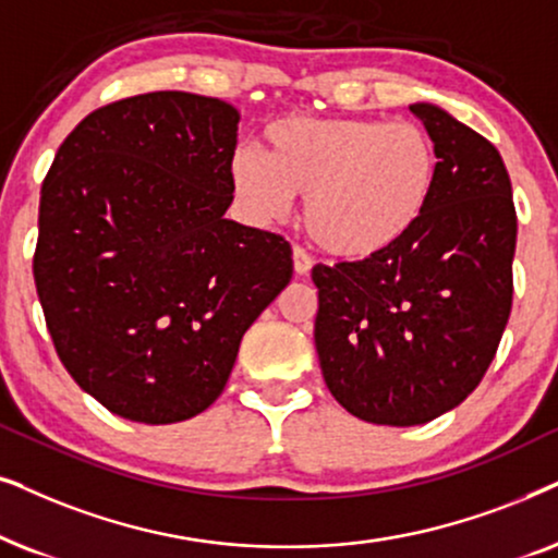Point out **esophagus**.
Returning <instances> with one entry per match:
<instances>
[{"instance_id":"34e87169","label":"esophagus","mask_w":558,"mask_h":558,"mask_svg":"<svg viewBox=\"0 0 558 558\" xmlns=\"http://www.w3.org/2000/svg\"><path fill=\"white\" fill-rule=\"evenodd\" d=\"M293 270L306 275L311 270V255L303 247H293Z\"/></svg>"}]
</instances>
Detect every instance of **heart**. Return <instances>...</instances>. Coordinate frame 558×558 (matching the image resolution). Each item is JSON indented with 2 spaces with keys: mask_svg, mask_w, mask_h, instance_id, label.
I'll use <instances>...</instances> for the list:
<instances>
[{
  "mask_svg": "<svg viewBox=\"0 0 558 558\" xmlns=\"http://www.w3.org/2000/svg\"><path fill=\"white\" fill-rule=\"evenodd\" d=\"M232 185L252 217L286 219L293 196L318 247L344 259L383 255L426 214L439 155L411 119L283 117L263 135V155L236 150Z\"/></svg>",
  "mask_w": 558,
  "mask_h": 558,
  "instance_id": "heart-1",
  "label": "heart"
}]
</instances>
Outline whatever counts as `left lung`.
<instances>
[{
	"label": "left lung",
	"instance_id": "obj_1",
	"mask_svg": "<svg viewBox=\"0 0 558 558\" xmlns=\"http://www.w3.org/2000/svg\"><path fill=\"white\" fill-rule=\"evenodd\" d=\"M411 111L439 155L423 219L383 255L311 270L326 388L380 426H418L462 403L512 306L518 217L500 153L434 104Z\"/></svg>",
	"mask_w": 558,
	"mask_h": 558
}]
</instances>
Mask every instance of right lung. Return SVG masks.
<instances>
[{
    "instance_id": "add662e5",
    "label": "right lung",
    "mask_w": 558,
    "mask_h": 558,
    "mask_svg": "<svg viewBox=\"0 0 558 558\" xmlns=\"http://www.w3.org/2000/svg\"><path fill=\"white\" fill-rule=\"evenodd\" d=\"M240 111L153 92L81 119L40 191L33 275L78 388L137 423L221 396L244 331L291 283L280 234L225 219Z\"/></svg>"
}]
</instances>
